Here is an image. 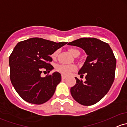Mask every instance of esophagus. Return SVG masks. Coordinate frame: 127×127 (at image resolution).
I'll use <instances>...</instances> for the list:
<instances>
[{"instance_id": "1", "label": "esophagus", "mask_w": 127, "mask_h": 127, "mask_svg": "<svg viewBox=\"0 0 127 127\" xmlns=\"http://www.w3.org/2000/svg\"><path fill=\"white\" fill-rule=\"evenodd\" d=\"M61 78H62V79H65L66 78V76H64V75H62V76H61Z\"/></svg>"}]
</instances>
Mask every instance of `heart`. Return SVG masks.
I'll list each match as a JSON object with an SVG mask.
<instances>
[{
	"mask_svg": "<svg viewBox=\"0 0 127 127\" xmlns=\"http://www.w3.org/2000/svg\"><path fill=\"white\" fill-rule=\"evenodd\" d=\"M69 52L72 54L73 56H78L79 54V51L78 49L75 48L69 49ZM58 52L55 51L52 53L51 55V57L52 59H55L57 56ZM55 70L57 71L59 73H61L64 75H69L70 72L75 71L76 69V66L74 64H58L55 66Z\"/></svg>",
	"mask_w": 127,
	"mask_h": 127,
	"instance_id": "obj_1",
	"label": "heart"
}]
</instances>
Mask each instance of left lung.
Instances as JSON below:
<instances>
[{
	"mask_svg": "<svg viewBox=\"0 0 127 127\" xmlns=\"http://www.w3.org/2000/svg\"><path fill=\"white\" fill-rule=\"evenodd\" d=\"M67 44L84 50L87 55L78 74L86 73V81L75 78L70 93L73 99L83 105H93L105 96L115 79L116 60L108 43L95 38H81Z\"/></svg>",
	"mask_w": 127,
	"mask_h": 127,
	"instance_id": "8db88e82",
	"label": "left lung"
}]
</instances>
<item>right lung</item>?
<instances>
[{"instance_id": "1", "label": "right lung", "mask_w": 127, "mask_h": 127, "mask_svg": "<svg viewBox=\"0 0 127 127\" xmlns=\"http://www.w3.org/2000/svg\"><path fill=\"white\" fill-rule=\"evenodd\" d=\"M67 43L31 38L17 44L9 58L10 79L23 100L39 105L52 97L61 80V74L56 72L45 77L41 74L54 69L50 55Z\"/></svg>"}]
</instances>
